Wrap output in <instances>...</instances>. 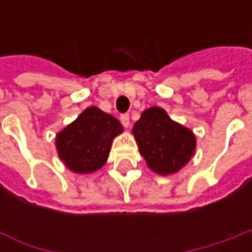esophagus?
<instances>
[{"mask_svg": "<svg viewBox=\"0 0 252 252\" xmlns=\"http://www.w3.org/2000/svg\"><path fill=\"white\" fill-rule=\"evenodd\" d=\"M120 120H121V123H123V126H129V115H128V113H124V115H121Z\"/></svg>", "mask_w": 252, "mask_h": 252, "instance_id": "esophagus-1", "label": "esophagus"}]
</instances>
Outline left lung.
<instances>
[{"label":"left lung","instance_id":"8db88e82","mask_svg":"<svg viewBox=\"0 0 252 252\" xmlns=\"http://www.w3.org/2000/svg\"><path fill=\"white\" fill-rule=\"evenodd\" d=\"M132 132L148 167L160 175L174 174L194 155L193 132L158 106L144 110Z\"/></svg>","mask_w":252,"mask_h":252}]
</instances>
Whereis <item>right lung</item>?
Returning <instances> with one entry per match:
<instances>
[{"instance_id":"obj_1","label":"right lung","mask_w":252,"mask_h":252,"mask_svg":"<svg viewBox=\"0 0 252 252\" xmlns=\"http://www.w3.org/2000/svg\"><path fill=\"white\" fill-rule=\"evenodd\" d=\"M123 132L120 121L92 106L58 133L59 158L74 173L86 174L101 169L108 159L112 140Z\"/></svg>"}]
</instances>
